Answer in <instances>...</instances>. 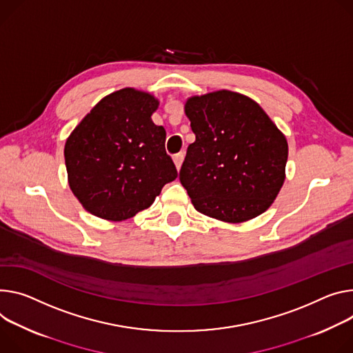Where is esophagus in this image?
Returning a JSON list of instances; mask_svg holds the SVG:
<instances>
[{
	"label": "esophagus",
	"instance_id": "obj_1",
	"mask_svg": "<svg viewBox=\"0 0 353 353\" xmlns=\"http://www.w3.org/2000/svg\"><path fill=\"white\" fill-rule=\"evenodd\" d=\"M183 160H184V153H183V152H181V153H177V154L173 157V162H174V165H176V169H177V170H180L181 163H183Z\"/></svg>",
	"mask_w": 353,
	"mask_h": 353
}]
</instances>
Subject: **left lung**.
Segmentation results:
<instances>
[{
  "mask_svg": "<svg viewBox=\"0 0 353 353\" xmlns=\"http://www.w3.org/2000/svg\"><path fill=\"white\" fill-rule=\"evenodd\" d=\"M184 112L196 141L179 177L191 204L230 223L265 212L285 179L288 145L276 123L258 103L230 90L193 95Z\"/></svg>",
  "mask_w": 353,
  "mask_h": 353,
  "instance_id": "left-lung-1",
  "label": "left lung"
}]
</instances>
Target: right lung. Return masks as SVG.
<instances>
[{"label":"right lung","mask_w":353,"mask_h":353,"mask_svg":"<svg viewBox=\"0 0 353 353\" xmlns=\"http://www.w3.org/2000/svg\"><path fill=\"white\" fill-rule=\"evenodd\" d=\"M159 100L126 87L99 101L65 145L68 181L90 214L125 221L149 208L177 177L166 154V131L152 121Z\"/></svg>","instance_id":"obj_1"}]
</instances>
